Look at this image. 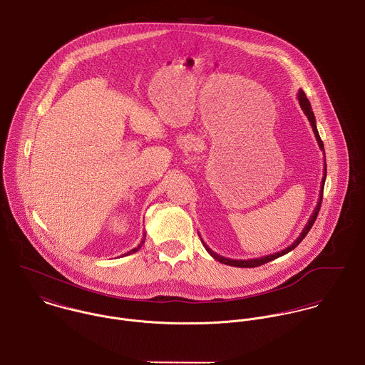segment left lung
<instances>
[{
    "label": "left lung",
    "mask_w": 365,
    "mask_h": 365,
    "mask_svg": "<svg viewBox=\"0 0 365 365\" xmlns=\"http://www.w3.org/2000/svg\"><path fill=\"white\" fill-rule=\"evenodd\" d=\"M297 101H299V105H300L302 110L304 112V115L307 116L309 122L312 124V128H313V133H314L316 140H317V143H319V147H320V150H322V151H323V154H324V144H323V141H322V138H320V134H319V131H317V125H316L314 113H313V110H312V105H310L309 99L306 98V95H304V92H303L302 89H300V91H299V93H297ZM324 161H326V155H324ZM323 173H324V174H323L322 185H320V197H319V202H317V205H316V208H314V211H313V214H312V217H310L309 222L306 224V227L303 228L302 234L299 235V238H297L294 242L292 243L290 246H287L286 249H283V250H280V252H276V253H270V255L262 256V257H255V259H242V260H241V259H230V257H224V256L218 255L217 252H214L211 247H208V245L201 240V242L204 245V247L207 249V252H208V253H210L215 260H218V262H221V263H224V264L235 266V267H256V266L264 264V263H267V262H270V260H273V259H277V257H280V256H283V255L289 253L290 250H293L299 243L302 242V241L306 238V235L309 234L310 228L313 227V224H314V221H316V218H317V215H319V211H320V207H322V200H323V190H324V182H326V175H327V165H326V163H324V171H323Z\"/></svg>",
    "instance_id": "obj_1"
}]
</instances>
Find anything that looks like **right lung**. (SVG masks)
I'll return each instance as SVG.
<instances>
[{
  "mask_svg": "<svg viewBox=\"0 0 365 365\" xmlns=\"http://www.w3.org/2000/svg\"><path fill=\"white\" fill-rule=\"evenodd\" d=\"M143 243H144V238H143V241H141V242H140V245H138V246H137V247H134V249H131V250H128V252H127V253H124V255H123V256H127V255H131V253H134V252H137V250H138V249H140V247H141V245H143Z\"/></svg>",
  "mask_w": 365,
  "mask_h": 365,
  "instance_id": "right-lung-1",
  "label": "right lung"
}]
</instances>
